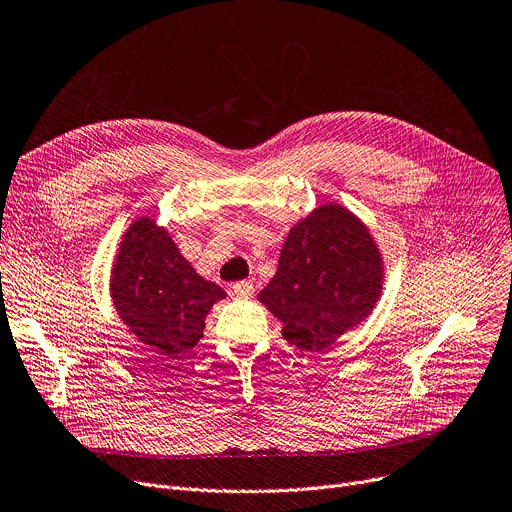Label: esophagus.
<instances>
[{
  "mask_svg": "<svg viewBox=\"0 0 512 512\" xmlns=\"http://www.w3.org/2000/svg\"><path fill=\"white\" fill-rule=\"evenodd\" d=\"M232 292H234L238 298H249V296L255 292V286H253L251 280H243V282L232 284Z\"/></svg>",
  "mask_w": 512,
  "mask_h": 512,
  "instance_id": "1",
  "label": "esophagus"
}]
</instances>
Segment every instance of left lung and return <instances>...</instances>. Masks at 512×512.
<instances>
[{"mask_svg": "<svg viewBox=\"0 0 512 512\" xmlns=\"http://www.w3.org/2000/svg\"><path fill=\"white\" fill-rule=\"evenodd\" d=\"M383 278L381 251L364 222L339 203H323L292 226L276 276L257 298L284 323L286 342L313 352L372 313Z\"/></svg>", "mask_w": 512, "mask_h": 512, "instance_id": "1", "label": "left lung"}]
</instances>
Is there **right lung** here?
I'll return each instance as SVG.
<instances>
[{"instance_id":"1","label":"right lung","mask_w":512,"mask_h":512,"mask_svg":"<svg viewBox=\"0 0 512 512\" xmlns=\"http://www.w3.org/2000/svg\"><path fill=\"white\" fill-rule=\"evenodd\" d=\"M111 298L142 344L179 358L203 337L206 315L226 292L197 274L162 226L140 216L115 255Z\"/></svg>"}]
</instances>
